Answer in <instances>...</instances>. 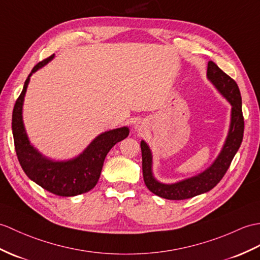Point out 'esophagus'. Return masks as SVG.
<instances>
[{
    "instance_id": "obj_1",
    "label": "esophagus",
    "mask_w": 260,
    "mask_h": 260,
    "mask_svg": "<svg viewBox=\"0 0 260 260\" xmlns=\"http://www.w3.org/2000/svg\"><path fill=\"white\" fill-rule=\"evenodd\" d=\"M135 128L138 131V132H142L143 129H145V125L143 122H138L135 126Z\"/></svg>"
}]
</instances>
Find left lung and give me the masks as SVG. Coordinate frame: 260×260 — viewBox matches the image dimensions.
Segmentation results:
<instances>
[{
	"label": "left lung",
	"instance_id": "left-lung-1",
	"mask_svg": "<svg viewBox=\"0 0 260 260\" xmlns=\"http://www.w3.org/2000/svg\"><path fill=\"white\" fill-rule=\"evenodd\" d=\"M208 80L212 82L219 93L231 103L232 120L228 136L222 146L218 157L206 171L175 184H161L153 176L152 172V153L148 145L141 142L143 176L145 185L153 194L171 201H182L204 194L218 184L224 177L227 170L232 164L234 156L240 147L244 136V116L241 111V96L237 83L225 72H222L213 61L208 62L207 68Z\"/></svg>",
	"mask_w": 260,
	"mask_h": 260
}]
</instances>
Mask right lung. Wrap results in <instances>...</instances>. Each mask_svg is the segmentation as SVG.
Masks as SVG:
<instances>
[{"label":"right lung","mask_w":260,"mask_h":260,"mask_svg":"<svg viewBox=\"0 0 260 260\" xmlns=\"http://www.w3.org/2000/svg\"><path fill=\"white\" fill-rule=\"evenodd\" d=\"M52 58L53 55L36 64L31 74L27 76L13 108L12 132L17 159L27 177L54 195L70 197L94 188L99 182L107 153L116 143L128 136L129 129L128 127H120L103 133L80 156L66 161H54L39 153L38 149L29 144L22 119V107L29 77Z\"/></svg>","instance_id":"obj_1"}]
</instances>
